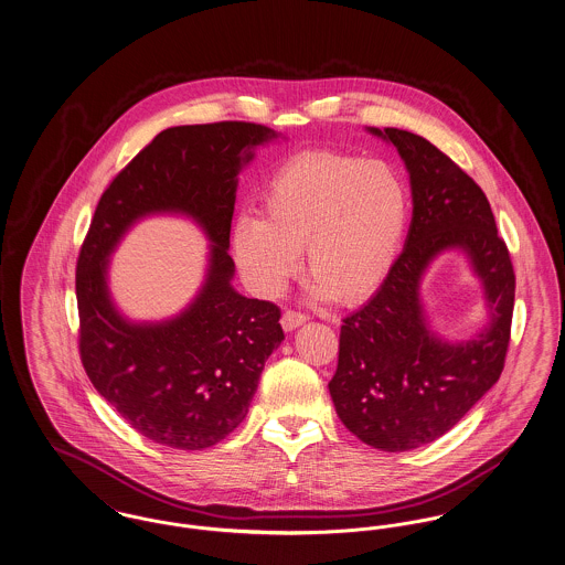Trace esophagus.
Listing matches in <instances>:
<instances>
[{
  "mask_svg": "<svg viewBox=\"0 0 565 565\" xmlns=\"http://www.w3.org/2000/svg\"><path fill=\"white\" fill-rule=\"evenodd\" d=\"M307 320H309V318H307L305 313L295 311V309H288V311H284V316H281V326H284V330H295V328L302 326Z\"/></svg>",
  "mask_w": 565,
  "mask_h": 565,
  "instance_id": "34e87169",
  "label": "esophagus"
}]
</instances>
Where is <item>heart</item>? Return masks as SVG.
Wrapping results in <instances>:
<instances>
[{
    "mask_svg": "<svg viewBox=\"0 0 565 565\" xmlns=\"http://www.w3.org/2000/svg\"><path fill=\"white\" fill-rule=\"evenodd\" d=\"M263 215H243L233 254L249 286L279 295L300 267L318 298L358 302L392 269L408 215V189L387 161L311 150L279 164L260 194Z\"/></svg>",
    "mask_w": 565,
    "mask_h": 565,
    "instance_id": "b5f03b06",
    "label": "heart"
}]
</instances>
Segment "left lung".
Returning a JSON list of instances; mask_svg holds the SVG:
<instances>
[{
	"label": "left lung",
	"mask_w": 565,
	"mask_h": 565,
	"mask_svg": "<svg viewBox=\"0 0 565 565\" xmlns=\"http://www.w3.org/2000/svg\"><path fill=\"white\" fill-rule=\"evenodd\" d=\"M390 139L408 169L413 220L403 254L375 296L348 316L328 390L337 415L362 443L411 451L451 430L500 379L511 341L514 270L481 186L428 139L371 129ZM459 246L484 281L492 320L477 339L440 342L418 302L430 258Z\"/></svg>",
	"instance_id": "1"
}]
</instances>
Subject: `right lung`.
<instances>
[{
    "instance_id": "add662e5",
    "label": "right lung",
    "mask_w": 565,
    "mask_h": 565,
    "mask_svg": "<svg viewBox=\"0 0 565 565\" xmlns=\"http://www.w3.org/2000/svg\"><path fill=\"white\" fill-rule=\"evenodd\" d=\"M277 137L265 125L224 120L157 135L102 194L76 263L78 350L95 390L141 436L199 451L235 430L281 343L275 302L233 290L228 256L237 173L252 148ZM192 214L215 245L209 281L175 321L137 327L108 302V252L137 216Z\"/></svg>"
}]
</instances>
